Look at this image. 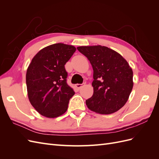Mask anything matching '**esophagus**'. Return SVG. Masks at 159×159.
Segmentation results:
<instances>
[{"label": "esophagus", "mask_w": 159, "mask_h": 159, "mask_svg": "<svg viewBox=\"0 0 159 159\" xmlns=\"http://www.w3.org/2000/svg\"><path fill=\"white\" fill-rule=\"evenodd\" d=\"M84 85V84H76L75 85V87H76V88L78 89H80L81 87H82V86Z\"/></svg>", "instance_id": "1"}]
</instances>
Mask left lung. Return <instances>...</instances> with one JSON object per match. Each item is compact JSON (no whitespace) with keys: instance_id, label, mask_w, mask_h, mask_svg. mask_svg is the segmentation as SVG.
<instances>
[{"instance_id":"left-lung-1","label":"left lung","mask_w":159,"mask_h":159,"mask_svg":"<svg viewBox=\"0 0 159 159\" xmlns=\"http://www.w3.org/2000/svg\"><path fill=\"white\" fill-rule=\"evenodd\" d=\"M80 52L92 66L93 94L86 100L88 107L100 114H111L124 106L131 93L133 70L119 53L106 46H80Z\"/></svg>"}]
</instances>
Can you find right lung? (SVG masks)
I'll list each match as a JSON object with an SVG mask.
<instances>
[{
    "mask_svg": "<svg viewBox=\"0 0 159 159\" xmlns=\"http://www.w3.org/2000/svg\"><path fill=\"white\" fill-rule=\"evenodd\" d=\"M75 50L74 46L61 43L48 46L37 53L28 66L26 75L28 99L43 116L59 117L68 109L75 92L67 84L65 64Z\"/></svg>",
    "mask_w": 159,
    "mask_h": 159,
    "instance_id": "obj_1",
    "label": "right lung"
}]
</instances>
